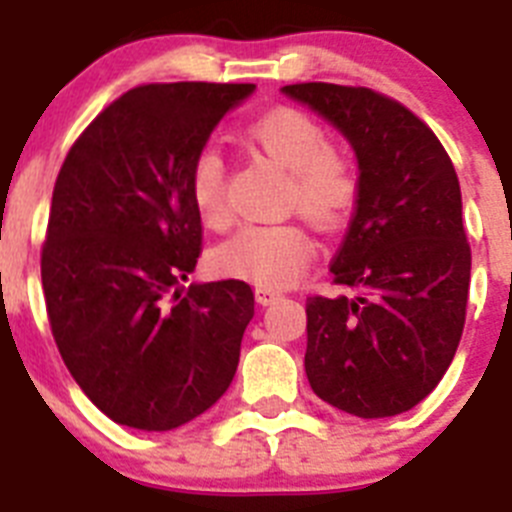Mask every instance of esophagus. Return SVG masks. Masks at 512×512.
<instances>
[{
  "mask_svg": "<svg viewBox=\"0 0 512 512\" xmlns=\"http://www.w3.org/2000/svg\"><path fill=\"white\" fill-rule=\"evenodd\" d=\"M256 300H259V305H274L277 300H282V292H277V289L271 287H256Z\"/></svg>",
  "mask_w": 512,
  "mask_h": 512,
  "instance_id": "esophagus-1",
  "label": "esophagus"
}]
</instances>
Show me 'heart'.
Returning a JSON list of instances; mask_svg holds the SVG:
<instances>
[{
	"instance_id": "1",
	"label": "heart",
	"mask_w": 512,
	"mask_h": 512,
	"mask_svg": "<svg viewBox=\"0 0 512 512\" xmlns=\"http://www.w3.org/2000/svg\"><path fill=\"white\" fill-rule=\"evenodd\" d=\"M248 138L269 161L289 174L287 205L318 228H338L359 200L356 166L330 151V135L315 117L295 107H279L251 122ZM189 197L207 228H223L225 169L215 151H202L189 171ZM310 235L297 223L243 225L215 248V266L228 277L261 287L297 282L312 259Z\"/></svg>"
}]
</instances>
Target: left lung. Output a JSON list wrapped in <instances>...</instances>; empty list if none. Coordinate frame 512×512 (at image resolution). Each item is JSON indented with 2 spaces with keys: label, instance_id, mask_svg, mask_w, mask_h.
Instances as JSON below:
<instances>
[{
  "label": "left lung",
  "instance_id": "1",
  "mask_svg": "<svg viewBox=\"0 0 512 512\" xmlns=\"http://www.w3.org/2000/svg\"><path fill=\"white\" fill-rule=\"evenodd\" d=\"M351 143L359 200L330 264L348 297L307 300L312 392L359 418L415 408L449 369L467 318L472 251L449 153L423 120L364 87L289 84Z\"/></svg>",
  "mask_w": 512,
  "mask_h": 512
}]
</instances>
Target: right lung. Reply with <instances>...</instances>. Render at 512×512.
<instances>
[{
	"label": "right lung",
	"instance_id": "1",
	"mask_svg": "<svg viewBox=\"0 0 512 512\" xmlns=\"http://www.w3.org/2000/svg\"><path fill=\"white\" fill-rule=\"evenodd\" d=\"M256 84H148L99 112L53 187L40 256L53 338L84 395L115 423L171 431L230 387L253 292L182 282L202 251L189 171Z\"/></svg>",
	"mask_w": 512,
	"mask_h": 512
}]
</instances>
